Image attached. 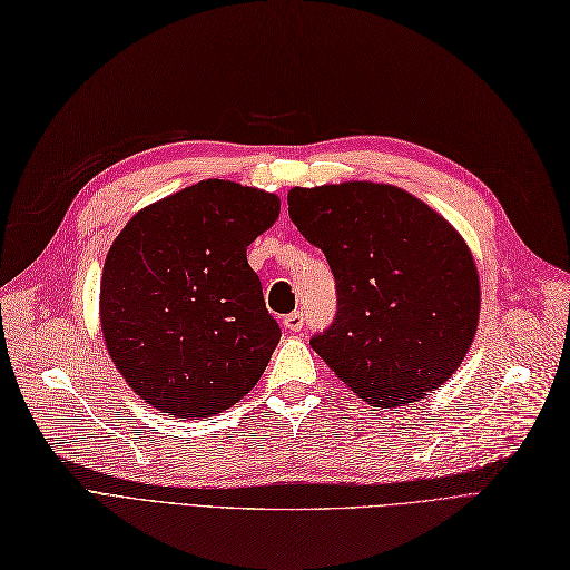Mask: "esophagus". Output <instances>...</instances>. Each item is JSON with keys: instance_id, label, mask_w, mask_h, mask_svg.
I'll use <instances>...</instances> for the list:
<instances>
[{"instance_id": "obj_1", "label": "esophagus", "mask_w": 570, "mask_h": 570, "mask_svg": "<svg viewBox=\"0 0 570 570\" xmlns=\"http://www.w3.org/2000/svg\"><path fill=\"white\" fill-rule=\"evenodd\" d=\"M284 326L288 328V332H301V328L305 326V312L303 309H293L291 315L284 317Z\"/></svg>"}]
</instances>
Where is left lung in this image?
<instances>
[{"label": "left lung", "instance_id": "left-lung-1", "mask_svg": "<svg viewBox=\"0 0 570 570\" xmlns=\"http://www.w3.org/2000/svg\"><path fill=\"white\" fill-rule=\"evenodd\" d=\"M288 215L336 279V317L309 341L332 372L383 410L440 389L479 328L464 238L424 200L374 181L293 187Z\"/></svg>", "mask_w": 570, "mask_h": 570}]
</instances>
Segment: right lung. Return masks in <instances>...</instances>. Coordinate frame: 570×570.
I'll return each instance as SVG.
<instances>
[{
  "mask_svg": "<svg viewBox=\"0 0 570 570\" xmlns=\"http://www.w3.org/2000/svg\"><path fill=\"white\" fill-rule=\"evenodd\" d=\"M277 217L274 194L204 179L118 234L101 274V332L146 405L206 419L261 381L282 332L246 248Z\"/></svg>",
  "mask_w": 570,
  "mask_h": 570,
  "instance_id": "add662e5",
  "label": "right lung"
}]
</instances>
